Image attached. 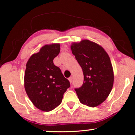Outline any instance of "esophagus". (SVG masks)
<instances>
[{
    "label": "esophagus",
    "instance_id": "esophagus-1",
    "mask_svg": "<svg viewBox=\"0 0 135 135\" xmlns=\"http://www.w3.org/2000/svg\"><path fill=\"white\" fill-rule=\"evenodd\" d=\"M69 82H70L71 83H72V81H73V78L72 77H70L69 78Z\"/></svg>",
    "mask_w": 135,
    "mask_h": 135
}]
</instances>
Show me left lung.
<instances>
[{
  "label": "left lung",
  "mask_w": 135,
  "mask_h": 135,
  "mask_svg": "<svg viewBox=\"0 0 135 135\" xmlns=\"http://www.w3.org/2000/svg\"><path fill=\"white\" fill-rule=\"evenodd\" d=\"M71 49L84 75L82 86L75 89L79 101L90 107L98 106L106 100L113 86L110 58L102 46L89 40L73 42Z\"/></svg>",
  "instance_id": "obj_1"
}]
</instances>
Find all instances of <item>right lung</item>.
Returning a JSON list of instances; mask_svg holds the SVG:
<instances>
[{
  "label": "right lung",
  "instance_id": "right-lung-1",
  "mask_svg": "<svg viewBox=\"0 0 135 135\" xmlns=\"http://www.w3.org/2000/svg\"><path fill=\"white\" fill-rule=\"evenodd\" d=\"M59 52V43L46 44L26 64L25 90L33 104L41 111H50L59 106L70 87L69 81L53 62Z\"/></svg>",
  "mask_w": 135,
  "mask_h": 135
}]
</instances>
